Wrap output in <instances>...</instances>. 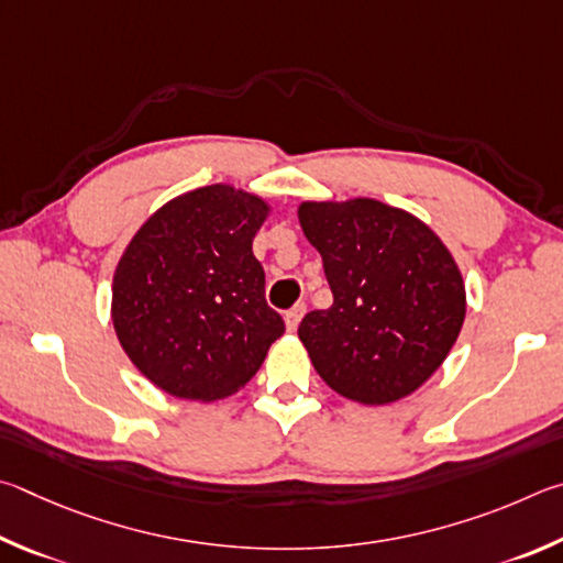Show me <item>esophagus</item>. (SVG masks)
<instances>
[{
    "label": "esophagus",
    "instance_id": "1",
    "mask_svg": "<svg viewBox=\"0 0 563 563\" xmlns=\"http://www.w3.org/2000/svg\"><path fill=\"white\" fill-rule=\"evenodd\" d=\"M303 313H307V303H297V307L284 313V321H287V329H289V331H297V327H299V321H301Z\"/></svg>",
    "mask_w": 563,
    "mask_h": 563
}]
</instances>
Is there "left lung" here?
<instances>
[{"instance_id": "8db88e82", "label": "left lung", "mask_w": 563, "mask_h": 563, "mask_svg": "<svg viewBox=\"0 0 563 563\" xmlns=\"http://www.w3.org/2000/svg\"><path fill=\"white\" fill-rule=\"evenodd\" d=\"M299 222L333 294L329 309L299 323L313 368L363 406L410 396L465 321V284L448 246L418 217L368 197L303 202Z\"/></svg>"}]
</instances>
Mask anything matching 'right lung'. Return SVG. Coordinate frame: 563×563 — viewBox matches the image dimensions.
I'll use <instances>...</instances> for the list:
<instances>
[{
  "mask_svg": "<svg viewBox=\"0 0 563 563\" xmlns=\"http://www.w3.org/2000/svg\"><path fill=\"white\" fill-rule=\"evenodd\" d=\"M269 207L230 185L175 197L128 244L113 327L128 358L175 398L217 400L252 380L284 319L252 240Z\"/></svg>",
  "mask_w": 563,
  "mask_h": 563,
  "instance_id": "right-lung-1",
  "label": "right lung"
}]
</instances>
